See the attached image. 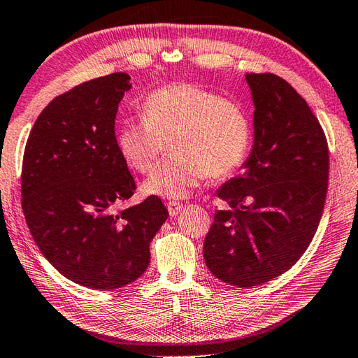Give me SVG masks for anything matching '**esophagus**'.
Listing matches in <instances>:
<instances>
[{
  "instance_id": "1",
  "label": "esophagus",
  "mask_w": 358,
  "mask_h": 358,
  "mask_svg": "<svg viewBox=\"0 0 358 358\" xmlns=\"http://www.w3.org/2000/svg\"><path fill=\"white\" fill-rule=\"evenodd\" d=\"M182 210V204L178 201H169L168 203V212L171 217H177V215Z\"/></svg>"
}]
</instances>
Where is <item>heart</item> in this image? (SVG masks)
<instances>
[{"instance_id":"heart-1","label":"heart","mask_w":358,"mask_h":358,"mask_svg":"<svg viewBox=\"0 0 358 358\" xmlns=\"http://www.w3.org/2000/svg\"><path fill=\"white\" fill-rule=\"evenodd\" d=\"M143 119L123 120L119 152L132 169H155L172 141L176 155L143 185L149 195L181 198L207 177H226L243 164L250 146V122L244 108L195 84L155 90L143 105Z\"/></svg>"}]
</instances>
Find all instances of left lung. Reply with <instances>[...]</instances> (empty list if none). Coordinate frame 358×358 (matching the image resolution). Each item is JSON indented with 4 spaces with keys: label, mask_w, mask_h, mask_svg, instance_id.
Masks as SVG:
<instances>
[{
    "label": "left lung",
    "mask_w": 358,
    "mask_h": 358,
    "mask_svg": "<svg viewBox=\"0 0 358 358\" xmlns=\"http://www.w3.org/2000/svg\"><path fill=\"white\" fill-rule=\"evenodd\" d=\"M255 105L244 172L217 190L204 261L230 285H261L301 259L319 227L328 190L327 137L305 99L271 73L245 74Z\"/></svg>",
    "instance_id": "1"
}]
</instances>
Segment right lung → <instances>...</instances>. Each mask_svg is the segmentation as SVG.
<instances>
[{
  "label": "right lung",
  "instance_id": "1",
  "mask_svg": "<svg viewBox=\"0 0 358 358\" xmlns=\"http://www.w3.org/2000/svg\"><path fill=\"white\" fill-rule=\"evenodd\" d=\"M129 79L113 73L55 97L24 151L21 204L30 234L62 276L93 289L138 279L169 215L155 195L119 209L136 190L114 132Z\"/></svg>",
  "mask_w": 358,
  "mask_h": 358
}]
</instances>
